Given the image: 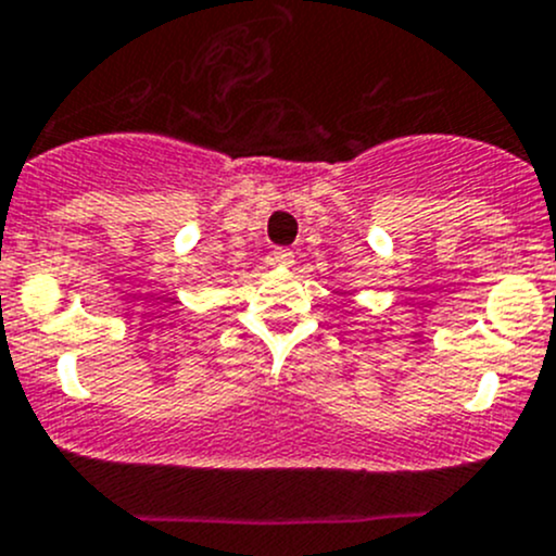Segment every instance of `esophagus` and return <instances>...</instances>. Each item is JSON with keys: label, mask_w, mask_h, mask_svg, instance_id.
<instances>
[{"label": "esophagus", "mask_w": 556, "mask_h": 556, "mask_svg": "<svg viewBox=\"0 0 556 556\" xmlns=\"http://www.w3.org/2000/svg\"><path fill=\"white\" fill-rule=\"evenodd\" d=\"M271 263H274V266H293L295 253H293V250H288V248H277L271 253Z\"/></svg>", "instance_id": "esophagus-1"}]
</instances>
